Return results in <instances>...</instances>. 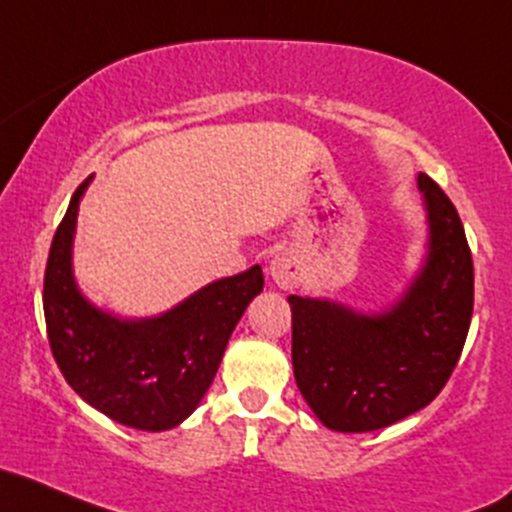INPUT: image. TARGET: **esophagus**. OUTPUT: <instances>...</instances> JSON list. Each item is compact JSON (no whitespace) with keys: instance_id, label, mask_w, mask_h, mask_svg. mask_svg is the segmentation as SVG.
I'll list each match as a JSON object with an SVG mask.
<instances>
[{"instance_id":"1","label":"esophagus","mask_w":512,"mask_h":512,"mask_svg":"<svg viewBox=\"0 0 512 512\" xmlns=\"http://www.w3.org/2000/svg\"><path fill=\"white\" fill-rule=\"evenodd\" d=\"M269 274H272L274 284L282 286V289H294L301 282V265L294 255L289 252H279L274 255V260L269 262Z\"/></svg>"}]
</instances>
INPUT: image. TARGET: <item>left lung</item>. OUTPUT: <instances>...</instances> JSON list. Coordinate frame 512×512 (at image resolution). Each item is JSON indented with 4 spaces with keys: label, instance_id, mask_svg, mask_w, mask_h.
<instances>
[{
    "label": "left lung",
    "instance_id": "1",
    "mask_svg": "<svg viewBox=\"0 0 512 512\" xmlns=\"http://www.w3.org/2000/svg\"><path fill=\"white\" fill-rule=\"evenodd\" d=\"M428 211V257L384 313H357L330 299L289 296L291 362L320 423L372 432L425 408L457 367L474 311V265L447 194L418 174Z\"/></svg>",
    "mask_w": 512,
    "mask_h": 512
}]
</instances>
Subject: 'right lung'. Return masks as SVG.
<instances>
[{"label":"right lung","instance_id":"obj_1","mask_svg":"<svg viewBox=\"0 0 512 512\" xmlns=\"http://www.w3.org/2000/svg\"><path fill=\"white\" fill-rule=\"evenodd\" d=\"M84 179L50 245L43 313L67 384L89 406L136 430H170L196 411L230 333L265 286L262 267L206 284L155 318L128 320L89 303L72 274V238Z\"/></svg>","mask_w":512,"mask_h":512}]
</instances>
